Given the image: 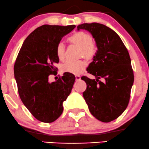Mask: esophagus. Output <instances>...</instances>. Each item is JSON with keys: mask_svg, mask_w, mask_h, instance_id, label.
<instances>
[{"mask_svg": "<svg viewBox=\"0 0 149 149\" xmlns=\"http://www.w3.org/2000/svg\"><path fill=\"white\" fill-rule=\"evenodd\" d=\"M76 80H80V76H79V75H76Z\"/></svg>", "mask_w": 149, "mask_h": 149, "instance_id": "esophagus-1", "label": "esophagus"}]
</instances>
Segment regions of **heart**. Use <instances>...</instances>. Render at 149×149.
<instances>
[{
	"label": "heart",
	"mask_w": 149,
	"mask_h": 149,
	"mask_svg": "<svg viewBox=\"0 0 149 149\" xmlns=\"http://www.w3.org/2000/svg\"><path fill=\"white\" fill-rule=\"evenodd\" d=\"M70 40L81 47V54L89 59H92L97 54L98 47L96 42L92 40L90 34L84 31H78L70 37ZM57 57L63 60L65 57V46L63 42H59L56 48ZM87 63L84 60H67L61 66L64 72L73 74H80L86 66Z\"/></svg>",
	"instance_id": "b5f03b06"
}]
</instances>
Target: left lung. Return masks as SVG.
Masks as SVG:
<instances>
[{"label": "left lung", "mask_w": 149, "mask_h": 149, "mask_svg": "<svg viewBox=\"0 0 149 149\" xmlns=\"http://www.w3.org/2000/svg\"><path fill=\"white\" fill-rule=\"evenodd\" d=\"M77 29L91 33L98 47L93 61L87 68L96 79L81 78L87 84L83 97L94 117L102 122H111L129 104L134 83L129 52L119 36L107 26L94 22L78 25Z\"/></svg>", "instance_id": "left-lung-1"}]
</instances>
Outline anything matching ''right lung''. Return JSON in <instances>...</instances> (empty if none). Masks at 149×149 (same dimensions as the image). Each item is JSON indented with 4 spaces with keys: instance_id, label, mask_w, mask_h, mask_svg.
Returning a JSON list of instances; mask_svg holds the SVG:
<instances>
[{
    "instance_id": "right-lung-1",
    "label": "right lung",
    "mask_w": 149,
    "mask_h": 149,
    "mask_svg": "<svg viewBox=\"0 0 149 149\" xmlns=\"http://www.w3.org/2000/svg\"><path fill=\"white\" fill-rule=\"evenodd\" d=\"M76 27L45 24L38 27L25 39L14 66L19 95L31 113L43 123L54 122L62 113L63 102L71 93L76 77L66 72L56 81L59 63L56 48L62 37Z\"/></svg>"
}]
</instances>
